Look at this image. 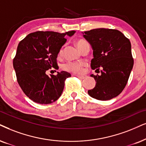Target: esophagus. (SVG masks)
Instances as JSON below:
<instances>
[{
    "mask_svg": "<svg viewBox=\"0 0 146 146\" xmlns=\"http://www.w3.org/2000/svg\"><path fill=\"white\" fill-rule=\"evenodd\" d=\"M76 76L78 77V78H79V79H85L86 77V75H77Z\"/></svg>",
    "mask_w": 146,
    "mask_h": 146,
    "instance_id": "1",
    "label": "esophagus"
}]
</instances>
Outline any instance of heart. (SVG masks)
I'll use <instances>...</instances> for the list:
<instances>
[{"instance_id": "heart-1", "label": "heart", "mask_w": 146, "mask_h": 146, "mask_svg": "<svg viewBox=\"0 0 146 146\" xmlns=\"http://www.w3.org/2000/svg\"><path fill=\"white\" fill-rule=\"evenodd\" d=\"M87 44H88V42H87L86 40L83 39L78 40L76 42L77 46L78 47V48L80 50L83 48V47H84L85 45H86ZM62 50L61 49L60 50L59 54H62ZM84 64L85 63L84 62L69 61L67 62V63L64 64V69L67 70L68 71L71 72V73H82L83 67L84 66Z\"/></svg>"}]
</instances>
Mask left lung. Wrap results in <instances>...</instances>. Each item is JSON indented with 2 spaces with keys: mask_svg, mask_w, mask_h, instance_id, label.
Here are the masks:
<instances>
[{
  "mask_svg": "<svg viewBox=\"0 0 146 146\" xmlns=\"http://www.w3.org/2000/svg\"><path fill=\"white\" fill-rule=\"evenodd\" d=\"M83 34L93 50L92 69L99 73L101 69L100 75H90L96 84L88 90V94L99 100L117 97L126 86L133 67L129 40L120 31L112 29H94Z\"/></svg>",
  "mask_w": 146,
  "mask_h": 146,
  "instance_id": "8db88e82",
  "label": "left lung"
}]
</instances>
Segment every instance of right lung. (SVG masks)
Returning a JSON list of instances; mask_svg holds the SVG:
<instances>
[{"label": "right lung", "instance_id": "1", "mask_svg": "<svg viewBox=\"0 0 146 146\" xmlns=\"http://www.w3.org/2000/svg\"><path fill=\"white\" fill-rule=\"evenodd\" d=\"M75 31L65 33L36 32L31 33L18 44L13 67L17 79L25 94L34 102L48 104L59 98L63 91L64 81L71 75L66 71L57 75H46L48 70L58 68L56 58Z\"/></svg>", "mask_w": 146, "mask_h": 146}]
</instances>
